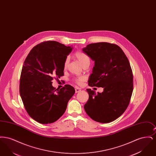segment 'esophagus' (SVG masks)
Segmentation results:
<instances>
[{
	"label": "esophagus",
	"instance_id": "1",
	"mask_svg": "<svg viewBox=\"0 0 156 156\" xmlns=\"http://www.w3.org/2000/svg\"><path fill=\"white\" fill-rule=\"evenodd\" d=\"M81 89H80V88H75V93H78V92H80V91H81Z\"/></svg>",
	"mask_w": 156,
	"mask_h": 156
}]
</instances>
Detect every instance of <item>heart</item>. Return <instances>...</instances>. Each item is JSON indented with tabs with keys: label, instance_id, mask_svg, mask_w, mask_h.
<instances>
[{
	"label": "heart",
	"instance_id": "b5f03b06",
	"mask_svg": "<svg viewBox=\"0 0 156 156\" xmlns=\"http://www.w3.org/2000/svg\"><path fill=\"white\" fill-rule=\"evenodd\" d=\"M74 57L82 67H83L84 66H85L87 64H89V62H90L89 57L84 52H81V51H77L75 53ZM68 61H69V59L67 58L64 62V67L65 68L67 67ZM84 80H85V78L83 77H80L77 79H76L75 81L77 83L81 84L84 81Z\"/></svg>",
	"mask_w": 156,
	"mask_h": 156
}]
</instances>
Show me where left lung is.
I'll return each mask as SVG.
<instances>
[{"label":"left lung","mask_w":156,"mask_h":156,"mask_svg":"<svg viewBox=\"0 0 156 156\" xmlns=\"http://www.w3.org/2000/svg\"><path fill=\"white\" fill-rule=\"evenodd\" d=\"M82 51L94 61L90 87L104 88L102 93L87 90L89 99L84 109L91 119L105 123L118 119L126 111L133 92V74L125 54L109 43L87 45Z\"/></svg>","instance_id":"left-lung-1"}]
</instances>
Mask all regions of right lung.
Returning <instances> with one entry per match:
<instances>
[{"mask_svg": "<svg viewBox=\"0 0 156 156\" xmlns=\"http://www.w3.org/2000/svg\"><path fill=\"white\" fill-rule=\"evenodd\" d=\"M73 47L55 41L34 47L23 66L20 94L25 109L32 119L41 124L51 123L64 113L74 87H52L54 77L64 75V62Z\"/></svg>", "mask_w": 156, "mask_h": 156, "instance_id": "add662e5", "label": "right lung"}]
</instances>
